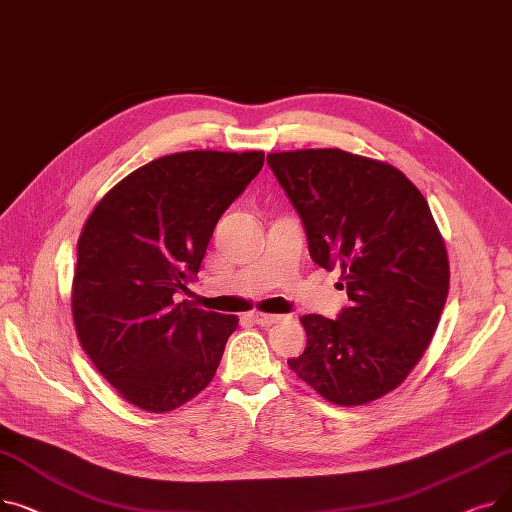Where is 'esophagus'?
Listing matches in <instances>:
<instances>
[{"label": "esophagus", "mask_w": 512, "mask_h": 512, "mask_svg": "<svg viewBox=\"0 0 512 512\" xmlns=\"http://www.w3.org/2000/svg\"><path fill=\"white\" fill-rule=\"evenodd\" d=\"M251 319L255 321V324H259V326H274V324H278V321L282 319V315H278V313L253 311V313H251Z\"/></svg>", "instance_id": "obj_1"}]
</instances>
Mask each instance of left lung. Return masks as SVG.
Listing matches in <instances>:
<instances>
[{
  "instance_id": "8db88e82",
  "label": "left lung",
  "mask_w": 512,
  "mask_h": 512,
  "mask_svg": "<svg viewBox=\"0 0 512 512\" xmlns=\"http://www.w3.org/2000/svg\"><path fill=\"white\" fill-rule=\"evenodd\" d=\"M299 211L311 259L340 267L338 319L303 315L288 367L319 396L361 407L396 390L432 342L448 297L444 238L419 188L380 159L342 149L267 153Z\"/></svg>"
}]
</instances>
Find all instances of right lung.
I'll use <instances>...</instances> for the list:
<instances>
[{"instance_id":"right-lung-1","label":"right lung","mask_w":512,"mask_h":512,"mask_svg":"<svg viewBox=\"0 0 512 512\" xmlns=\"http://www.w3.org/2000/svg\"><path fill=\"white\" fill-rule=\"evenodd\" d=\"M263 151H180L107 191L76 245L70 290L80 346L130 405L168 413L213 380L236 315L176 303L220 215L259 174Z\"/></svg>"}]
</instances>
